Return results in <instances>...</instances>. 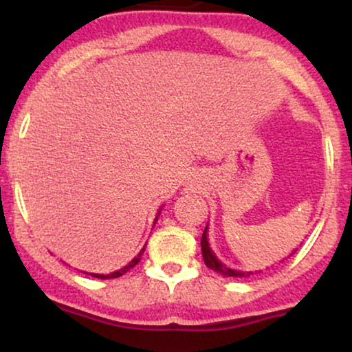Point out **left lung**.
<instances>
[{"mask_svg": "<svg viewBox=\"0 0 352 352\" xmlns=\"http://www.w3.org/2000/svg\"><path fill=\"white\" fill-rule=\"evenodd\" d=\"M294 253V252H293ZM201 254H204V261L205 265L208 266V268L215 270V272L225 274V276H235V278H241V276H248L250 273H241V272H235V270H230L227 268L225 265H221L220 261L217 260L215 254L212 253V250H210L208 246V241H207V228H205L204 235H201Z\"/></svg>", "mask_w": 352, "mask_h": 352, "instance_id": "1", "label": "left lung"}]
</instances>
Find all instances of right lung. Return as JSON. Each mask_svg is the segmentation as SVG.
I'll return each mask as SVG.
<instances>
[{
	"instance_id": "right-lung-1",
	"label": "right lung",
	"mask_w": 352,
	"mask_h": 352,
	"mask_svg": "<svg viewBox=\"0 0 352 352\" xmlns=\"http://www.w3.org/2000/svg\"><path fill=\"white\" fill-rule=\"evenodd\" d=\"M142 253H144V250L142 252H140L139 254H137V256L134 258V260L131 261V263H129L127 266H124L122 270H119V272H114V273H111V274H91V276H94V278H100V280H112V278H119V276H122L124 273H127L129 270L131 268H134V266L139 263L140 261V256H142Z\"/></svg>"
}]
</instances>
